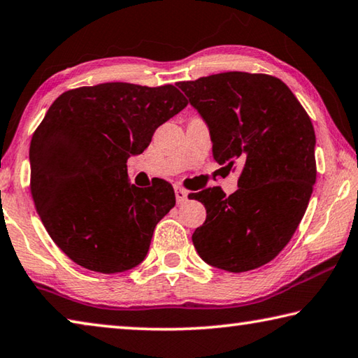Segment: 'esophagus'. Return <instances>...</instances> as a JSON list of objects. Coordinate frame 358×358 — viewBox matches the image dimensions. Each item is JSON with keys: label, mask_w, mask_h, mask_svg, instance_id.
<instances>
[{"label": "esophagus", "mask_w": 358, "mask_h": 358, "mask_svg": "<svg viewBox=\"0 0 358 358\" xmlns=\"http://www.w3.org/2000/svg\"><path fill=\"white\" fill-rule=\"evenodd\" d=\"M174 193H176V201H178V204H184L187 201V196H189V192H187L185 189H182V187H174Z\"/></svg>", "instance_id": "obj_1"}]
</instances>
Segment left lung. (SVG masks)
I'll return each instance as SVG.
<instances>
[{"instance_id": "8db88e82", "label": "left lung", "mask_w": 358, "mask_h": 358, "mask_svg": "<svg viewBox=\"0 0 358 358\" xmlns=\"http://www.w3.org/2000/svg\"><path fill=\"white\" fill-rule=\"evenodd\" d=\"M208 124L215 162L243 168L239 189L190 193L206 208L192 236L198 255L227 272L271 262L296 233L316 182L311 119L283 81L266 73L224 72L180 81Z\"/></svg>"}]
</instances>
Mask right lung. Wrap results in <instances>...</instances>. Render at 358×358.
<instances>
[{
	"label": "right lung",
	"instance_id": "1",
	"mask_svg": "<svg viewBox=\"0 0 358 358\" xmlns=\"http://www.w3.org/2000/svg\"><path fill=\"white\" fill-rule=\"evenodd\" d=\"M178 87L102 83L66 91L29 146L31 195L53 242L78 266L117 273L141 264L174 208L171 184L140 189L127 160L187 106Z\"/></svg>",
	"mask_w": 358,
	"mask_h": 358
}]
</instances>
